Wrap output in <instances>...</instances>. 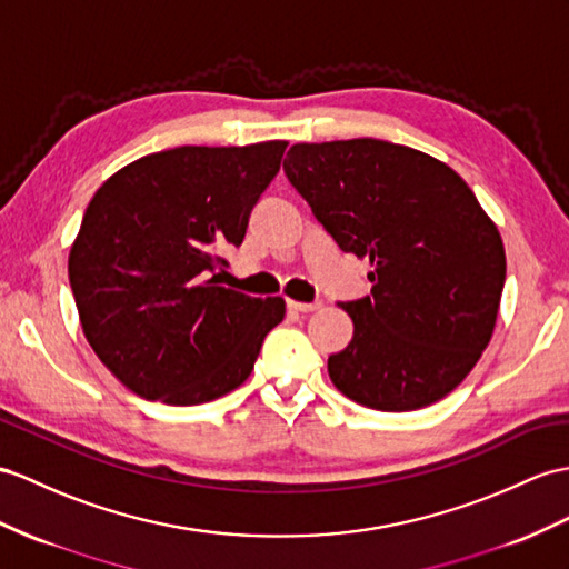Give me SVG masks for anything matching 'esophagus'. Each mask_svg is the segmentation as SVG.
<instances>
[{
  "label": "esophagus",
  "mask_w": 569,
  "mask_h": 569,
  "mask_svg": "<svg viewBox=\"0 0 569 569\" xmlns=\"http://www.w3.org/2000/svg\"><path fill=\"white\" fill-rule=\"evenodd\" d=\"M287 307L292 309V311H299V313H311L316 309H321V303H318V301H295V299H289Z\"/></svg>",
  "instance_id": "1"
}]
</instances>
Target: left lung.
<instances>
[{
    "mask_svg": "<svg viewBox=\"0 0 569 569\" xmlns=\"http://www.w3.org/2000/svg\"><path fill=\"white\" fill-rule=\"evenodd\" d=\"M284 173L342 251L373 268L371 295L340 303L355 336L328 357L336 389L383 412L449 396L490 345L507 274L473 190L445 161L371 137L295 144Z\"/></svg>",
    "mask_w": 569,
    "mask_h": 569,
    "instance_id": "1",
    "label": "left lung"
}]
</instances>
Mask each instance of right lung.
Masks as SVG:
<instances>
[{
  "label": "right lung",
  "instance_id": "add662e5",
  "mask_svg": "<svg viewBox=\"0 0 569 569\" xmlns=\"http://www.w3.org/2000/svg\"><path fill=\"white\" fill-rule=\"evenodd\" d=\"M284 140L176 147L137 159L91 198L69 248L79 323L101 362L147 400L200 406L251 377L284 299L219 287Z\"/></svg>",
  "mask_w": 569,
  "mask_h": 569
}]
</instances>
